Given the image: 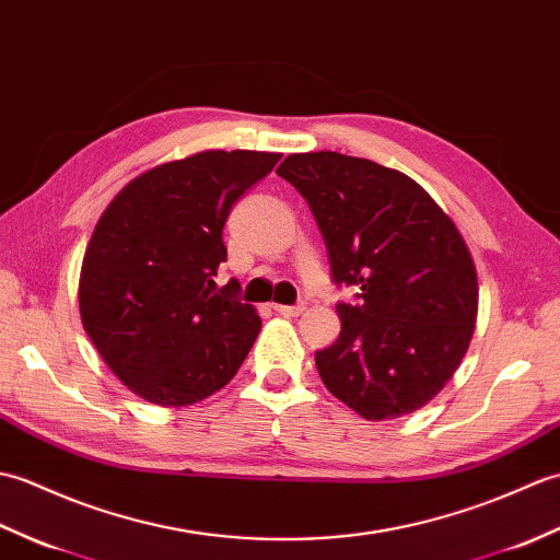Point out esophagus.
I'll use <instances>...</instances> for the list:
<instances>
[{
  "label": "esophagus",
  "mask_w": 560,
  "mask_h": 560,
  "mask_svg": "<svg viewBox=\"0 0 560 560\" xmlns=\"http://www.w3.org/2000/svg\"><path fill=\"white\" fill-rule=\"evenodd\" d=\"M272 308H276V312H278L280 316H300L306 306H304V304H292V306H288V304H276Z\"/></svg>",
  "instance_id": "1"
}]
</instances>
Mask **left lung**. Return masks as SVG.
<instances>
[{"label": "left lung", "mask_w": 560, "mask_h": 560, "mask_svg": "<svg viewBox=\"0 0 560 560\" xmlns=\"http://www.w3.org/2000/svg\"><path fill=\"white\" fill-rule=\"evenodd\" d=\"M278 175L318 222L338 288L340 338L316 352L326 388L364 419L424 407L463 362L477 272L453 220L407 175L332 151L284 158Z\"/></svg>", "instance_id": "left-lung-1"}]
</instances>
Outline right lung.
Instances as JSON below:
<instances>
[{"label":"right lung","instance_id":"obj_1","mask_svg":"<svg viewBox=\"0 0 560 560\" xmlns=\"http://www.w3.org/2000/svg\"><path fill=\"white\" fill-rule=\"evenodd\" d=\"M280 153L206 151L136 177L97 220L81 266L83 328L143 400L194 405L237 374L260 330L240 284L215 290L232 206Z\"/></svg>","mask_w":560,"mask_h":560}]
</instances>
